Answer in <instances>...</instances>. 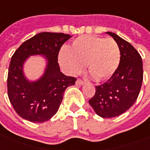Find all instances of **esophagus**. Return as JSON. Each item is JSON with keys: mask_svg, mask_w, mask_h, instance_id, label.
Instances as JSON below:
<instances>
[{"mask_svg": "<svg viewBox=\"0 0 150 150\" xmlns=\"http://www.w3.org/2000/svg\"><path fill=\"white\" fill-rule=\"evenodd\" d=\"M75 83H76V85H79V86H82V85L84 84V82L81 80V79H77Z\"/></svg>", "mask_w": 150, "mask_h": 150, "instance_id": "obj_1", "label": "esophagus"}]
</instances>
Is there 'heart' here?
<instances>
[{
	"instance_id": "heart-1",
	"label": "heart",
	"mask_w": 150,
	"mask_h": 150,
	"mask_svg": "<svg viewBox=\"0 0 150 150\" xmlns=\"http://www.w3.org/2000/svg\"><path fill=\"white\" fill-rule=\"evenodd\" d=\"M59 62L70 75L79 73L85 63L89 75L96 81H105L119 67L120 50L112 38L86 34L74 40L68 50H60Z\"/></svg>"
}]
</instances>
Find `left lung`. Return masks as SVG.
I'll use <instances>...</instances> for the list:
<instances>
[{"label": "left lung", "instance_id": "left-lung-1", "mask_svg": "<svg viewBox=\"0 0 150 150\" xmlns=\"http://www.w3.org/2000/svg\"><path fill=\"white\" fill-rule=\"evenodd\" d=\"M106 34L119 46L120 62L107 82L96 86V94L89 104L98 116L112 118L125 112L137 100L143 80V65L142 57L130 43L115 33Z\"/></svg>", "mask_w": 150, "mask_h": 150}]
</instances>
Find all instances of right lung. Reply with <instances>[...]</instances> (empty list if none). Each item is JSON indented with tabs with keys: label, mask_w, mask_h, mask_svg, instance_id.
<instances>
[{
	"label": "right lung",
	"mask_w": 150,
	"mask_h": 150,
	"mask_svg": "<svg viewBox=\"0 0 150 150\" xmlns=\"http://www.w3.org/2000/svg\"><path fill=\"white\" fill-rule=\"evenodd\" d=\"M72 36L62 33L42 32L19 46L12 56L8 72V96L13 107L23 119L34 123L49 120L58 112L67 88L76 79L60 71L58 55L62 44ZM46 59L44 73L38 80L29 81L24 64L30 56Z\"/></svg>",
	"instance_id": "obj_1"
}]
</instances>
